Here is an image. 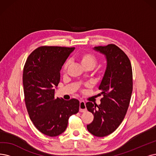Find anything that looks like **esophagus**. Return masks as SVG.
I'll return each mask as SVG.
<instances>
[{
    "label": "esophagus",
    "mask_w": 156,
    "mask_h": 156,
    "mask_svg": "<svg viewBox=\"0 0 156 156\" xmlns=\"http://www.w3.org/2000/svg\"><path fill=\"white\" fill-rule=\"evenodd\" d=\"M86 111V103L84 101H80V105H79V111L80 112H85Z\"/></svg>",
    "instance_id": "obj_1"
}]
</instances>
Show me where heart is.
I'll return each instance as SVG.
<instances>
[{
    "label": "heart",
    "instance_id": "1",
    "mask_svg": "<svg viewBox=\"0 0 156 156\" xmlns=\"http://www.w3.org/2000/svg\"><path fill=\"white\" fill-rule=\"evenodd\" d=\"M77 59L80 62V63L83 65V66L86 68V69H90L92 70L93 68H94L97 63L98 60L97 58L95 55L90 53H83L80 54L79 55H77ZM68 64H69V62L66 61L63 66V72H66V69L68 68ZM100 72H102V69L98 70Z\"/></svg>",
    "mask_w": 156,
    "mask_h": 156
}]
</instances>
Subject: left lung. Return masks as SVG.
Instances as JSON below:
<instances>
[{"label": "left lung", "instance_id": "obj_1", "mask_svg": "<svg viewBox=\"0 0 156 156\" xmlns=\"http://www.w3.org/2000/svg\"><path fill=\"white\" fill-rule=\"evenodd\" d=\"M94 50L105 55L107 68L98 88V95L103 96L101 104H86L94 116L87 129L93 135L104 137L113 133L125 118L133 92V70L128 56L116 45L95 47Z\"/></svg>", "mask_w": 156, "mask_h": 156}]
</instances>
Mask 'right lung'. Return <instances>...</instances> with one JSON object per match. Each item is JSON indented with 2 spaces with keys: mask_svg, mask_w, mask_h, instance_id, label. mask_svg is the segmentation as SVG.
I'll use <instances>...</instances> for the list:
<instances>
[{
  "mask_svg": "<svg viewBox=\"0 0 156 156\" xmlns=\"http://www.w3.org/2000/svg\"><path fill=\"white\" fill-rule=\"evenodd\" d=\"M74 48L39 47L30 53L23 67L24 98L29 118L39 131L48 136L63 133L69 118L79 109L76 98H54L62 66Z\"/></svg>",
  "mask_w": 156,
  "mask_h": 156,
  "instance_id": "add662e5",
  "label": "right lung"
}]
</instances>
